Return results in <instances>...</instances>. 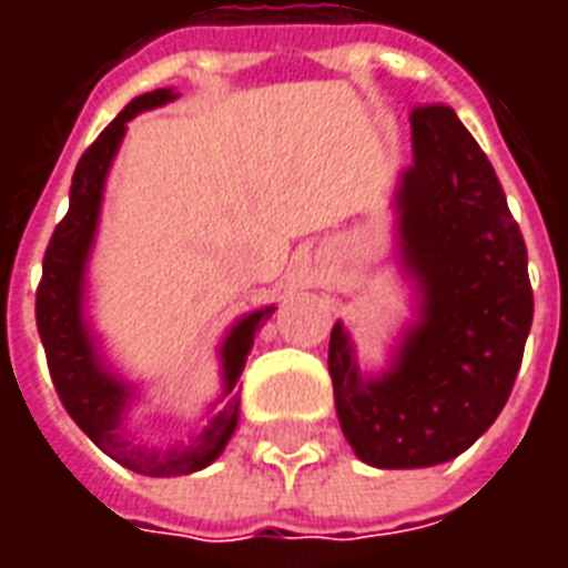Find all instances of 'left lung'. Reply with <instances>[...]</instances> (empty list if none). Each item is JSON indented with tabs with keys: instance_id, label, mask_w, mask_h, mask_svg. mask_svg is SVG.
<instances>
[{
	"instance_id": "1",
	"label": "left lung",
	"mask_w": 568,
	"mask_h": 568,
	"mask_svg": "<svg viewBox=\"0 0 568 568\" xmlns=\"http://www.w3.org/2000/svg\"><path fill=\"white\" fill-rule=\"evenodd\" d=\"M410 136L395 212L417 322L381 377H362L341 322L328 344L337 419L374 468H426L468 450L508 402L532 325L524 234L487 154L450 105H417Z\"/></svg>"
}]
</instances>
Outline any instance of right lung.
<instances>
[{
	"label": "right lung",
	"mask_w": 568,
	"mask_h": 568,
	"mask_svg": "<svg viewBox=\"0 0 568 568\" xmlns=\"http://www.w3.org/2000/svg\"><path fill=\"white\" fill-rule=\"evenodd\" d=\"M170 100H175L170 88L130 100L124 112L81 154L79 166L72 173V187H69V212L63 215V222L57 224L54 236L48 243L42 261V283L36 292V325H39V337L48 356L51 381L67 414L115 463L151 477L191 475V471L206 468L212 459H219V453L231 440L236 419H240V398L234 395V386L243 374L248 349L255 344V334L276 310L261 307L255 313H246L227 332L219 349L224 381L222 398L224 395H234V398L215 417H210V423L200 428L194 438L187 444L163 447V450L133 444L128 438L124 414L133 398V386L121 381L115 371L105 368L100 358L97 341L84 320V271H88L93 236L100 224L105 175L128 133V121Z\"/></svg>",
	"instance_id": "1"
}]
</instances>
